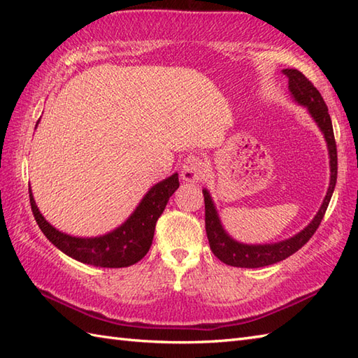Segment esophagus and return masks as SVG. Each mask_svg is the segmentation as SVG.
<instances>
[{
	"mask_svg": "<svg viewBox=\"0 0 358 358\" xmlns=\"http://www.w3.org/2000/svg\"><path fill=\"white\" fill-rule=\"evenodd\" d=\"M206 167H208L206 163H204L200 157L189 155V157H186L185 163H183L181 177H183L185 181H191V183H195V181H200L204 178V173L208 172Z\"/></svg>",
	"mask_w": 358,
	"mask_h": 358,
	"instance_id": "34e87169",
	"label": "esophagus"
}]
</instances>
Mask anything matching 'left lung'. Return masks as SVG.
Returning a JSON list of instances; mask_svg holds the SVG:
<instances>
[{
	"label": "left lung",
	"instance_id": "left-lung-1",
	"mask_svg": "<svg viewBox=\"0 0 358 358\" xmlns=\"http://www.w3.org/2000/svg\"><path fill=\"white\" fill-rule=\"evenodd\" d=\"M289 77V90H291L295 101L306 106L309 109L310 115L315 120L318 127L322 129L324 134L326 143H328L329 157H331V183L328 194L324 196V201L322 204L320 210L315 215L313 222L309 223L300 234L295 237L275 243V245H257V246H248L241 245V243L234 241L229 235L223 229L222 223L217 217V210L214 208V203L210 200V195L208 191H203L204 196V223H206V234L209 240V246L212 252L222 260L223 263L234 266V268H263V266H269L273 263H278L285 258L291 257L296 250L301 249L310 237L315 234V231L320 226L322 220L326 214V209L329 206L331 196L334 194V187L337 183V144L334 138V129L332 121L328 112V106H326L322 94L318 92L317 87L309 81L300 71L296 69H285L283 71Z\"/></svg>",
	"mask_w": 358,
	"mask_h": 358
}]
</instances>
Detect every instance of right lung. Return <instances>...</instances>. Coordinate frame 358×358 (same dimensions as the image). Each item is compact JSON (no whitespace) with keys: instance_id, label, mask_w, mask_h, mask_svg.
Segmentation results:
<instances>
[{"instance_id":"add662e5","label":"right lung","mask_w":358,"mask_h":358,"mask_svg":"<svg viewBox=\"0 0 358 358\" xmlns=\"http://www.w3.org/2000/svg\"><path fill=\"white\" fill-rule=\"evenodd\" d=\"M178 186V173L159 181L146 194L140 206L123 226L95 238H77L57 231L40 214L30 191L29 199L40 229L62 252L86 264L101 266V268H126L140 262L148 254L154 240L158 218Z\"/></svg>"}]
</instances>
